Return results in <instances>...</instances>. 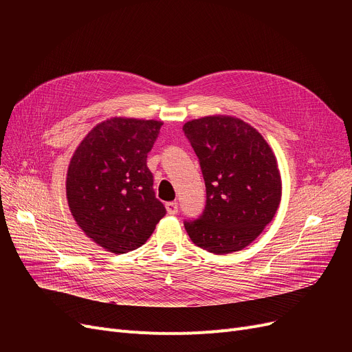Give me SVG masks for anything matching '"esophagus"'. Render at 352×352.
Instances as JSON below:
<instances>
[{"label": "esophagus", "instance_id": "esophagus-1", "mask_svg": "<svg viewBox=\"0 0 352 352\" xmlns=\"http://www.w3.org/2000/svg\"><path fill=\"white\" fill-rule=\"evenodd\" d=\"M165 208H166V212L171 214V215H174V214H177V212H178V202H175V201H173V202H166V204H165Z\"/></svg>", "mask_w": 352, "mask_h": 352}]
</instances>
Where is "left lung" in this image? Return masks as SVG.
Here are the masks:
<instances>
[{
    "instance_id": "obj_1",
    "label": "left lung",
    "mask_w": 352,
    "mask_h": 352,
    "mask_svg": "<svg viewBox=\"0 0 352 352\" xmlns=\"http://www.w3.org/2000/svg\"><path fill=\"white\" fill-rule=\"evenodd\" d=\"M182 131L206 181V208L184 221L191 241L212 254L250 245L271 223L281 201V177L263 135L243 120L212 116L186 122Z\"/></svg>"
}]
</instances>
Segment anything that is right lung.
<instances>
[{"instance_id": "right-lung-1", "label": "right lung", "mask_w": 352, "mask_h": 352, "mask_svg": "<svg viewBox=\"0 0 352 352\" xmlns=\"http://www.w3.org/2000/svg\"><path fill=\"white\" fill-rule=\"evenodd\" d=\"M161 125L154 120L109 118L91 129L69 161L71 214L85 235L109 252L140 248L166 212L146 166Z\"/></svg>"}]
</instances>
